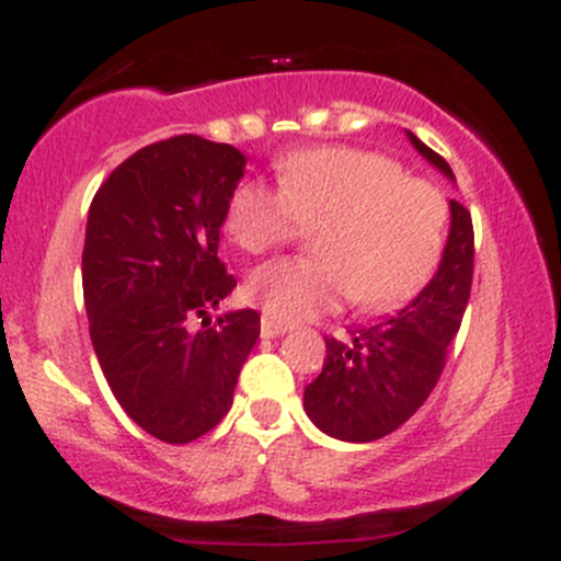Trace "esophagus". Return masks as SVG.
<instances>
[{"instance_id":"obj_1","label":"esophagus","mask_w":561,"mask_h":561,"mask_svg":"<svg viewBox=\"0 0 561 561\" xmlns=\"http://www.w3.org/2000/svg\"><path fill=\"white\" fill-rule=\"evenodd\" d=\"M287 330H289V327L279 324V321H274L268 317L261 319V334H263V337H279V334H285Z\"/></svg>"}]
</instances>
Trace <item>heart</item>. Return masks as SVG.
Returning a JSON list of instances; mask_svg holds the SVG:
<instances>
[{"label":"heart","mask_w":561,"mask_h":561,"mask_svg":"<svg viewBox=\"0 0 561 561\" xmlns=\"http://www.w3.org/2000/svg\"><path fill=\"white\" fill-rule=\"evenodd\" d=\"M272 190L242 182L229 195L224 229L244 253L261 255L298 237L300 224H324L321 259L263 263L248 295L279 324L334 311L356 300L364 311H390L424 287L446 244L448 205L398 160L356 147L289 152Z\"/></svg>","instance_id":"obj_1"}]
</instances>
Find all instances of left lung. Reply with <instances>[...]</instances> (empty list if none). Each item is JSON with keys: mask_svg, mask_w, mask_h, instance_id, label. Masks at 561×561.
<instances>
[{"mask_svg": "<svg viewBox=\"0 0 561 561\" xmlns=\"http://www.w3.org/2000/svg\"><path fill=\"white\" fill-rule=\"evenodd\" d=\"M414 150L456 182L450 165L422 139L405 131ZM472 216L450 199V231L440 266L430 285L396 317L347 330L345 340L327 337L321 375L302 392V405L321 433L347 443H369L390 435L440 379L450 340L472 289Z\"/></svg>", "mask_w": 561, "mask_h": 561, "instance_id": "8db88e82", "label": "left lung"}]
</instances>
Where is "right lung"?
<instances>
[{"label": "right lung", "instance_id": "1", "mask_svg": "<svg viewBox=\"0 0 561 561\" xmlns=\"http://www.w3.org/2000/svg\"><path fill=\"white\" fill-rule=\"evenodd\" d=\"M244 163L237 147L182 134L124 160L89 208L81 268L96 362L115 401L163 443L195 440L227 416L261 334L253 308L214 327L208 317L237 287L218 231Z\"/></svg>", "mask_w": 561, "mask_h": 561}]
</instances>
